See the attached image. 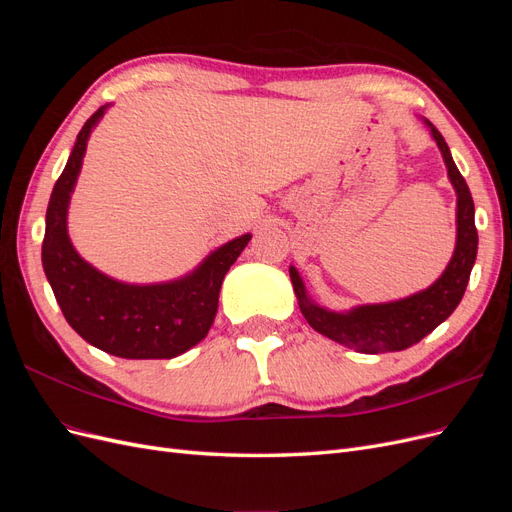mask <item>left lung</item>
<instances>
[{
  "label": "left lung",
  "mask_w": 512,
  "mask_h": 512,
  "mask_svg": "<svg viewBox=\"0 0 512 512\" xmlns=\"http://www.w3.org/2000/svg\"><path fill=\"white\" fill-rule=\"evenodd\" d=\"M436 141L446 170L457 194V241L453 258L448 260L444 273L429 288L418 290L406 299L389 303L356 305L348 312H333L318 305L307 294L299 271L290 265V282L297 294L299 309L309 327L333 342L363 354L397 352L421 342L425 335L442 324L455 312L463 292H466L470 273L478 250V232L474 226V200L466 179L453 162L444 136L431 121L423 119Z\"/></svg>",
  "instance_id": "obj_1"
}]
</instances>
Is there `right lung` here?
<instances>
[{
  "label": "right lung",
  "instance_id": "obj_1",
  "mask_svg": "<svg viewBox=\"0 0 512 512\" xmlns=\"http://www.w3.org/2000/svg\"><path fill=\"white\" fill-rule=\"evenodd\" d=\"M108 106L85 121L55 183L46 209L42 267L68 324L87 344L121 359H175L207 337L224 275L252 235L245 232L220 245L194 271L158 284L113 280L81 258L68 235V207L87 141Z\"/></svg>",
  "mask_w": 512,
  "mask_h": 512
}]
</instances>
